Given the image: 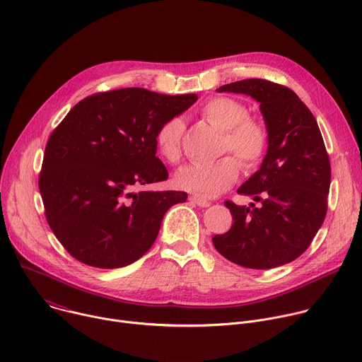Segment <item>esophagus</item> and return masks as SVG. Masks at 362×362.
Instances as JSON below:
<instances>
[{
  "mask_svg": "<svg viewBox=\"0 0 362 362\" xmlns=\"http://www.w3.org/2000/svg\"><path fill=\"white\" fill-rule=\"evenodd\" d=\"M190 200H192L194 204L200 206V208H208V206H211V204H212V203H211V200H206V199L199 197V196H192V197H190Z\"/></svg>",
  "mask_w": 362,
  "mask_h": 362,
  "instance_id": "esophagus-1",
  "label": "esophagus"
}]
</instances>
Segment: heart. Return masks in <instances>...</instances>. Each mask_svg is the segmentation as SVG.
<instances>
[{
    "instance_id": "obj_1",
    "label": "heart",
    "mask_w": 362,
    "mask_h": 362,
    "mask_svg": "<svg viewBox=\"0 0 362 362\" xmlns=\"http://www.w3.org/2000/svg\"><path fill=\"white\" fill-rule=\"evenodd\" d=\"M242 101L230 97H214L200 107V116L222 130L221 154L233 153L246 170L255 169L268 148V132L264 123L247 116ZM185 123L180 117L166 120L156 133V148L160 156L175 165L182 158ZM239 162L225 156L211 165H190L176 175V185L199 197H216L238 179Z\"/></svg>"
}]
</instances>
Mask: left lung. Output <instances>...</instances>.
Returning <instances> with one entry per match:
<instances>
[{
	"label": "left lung",
	"instance_id": "left-lung-1",
	"mask_svg": "<svg viewBox=\"0 0 362 362\" xmlns=\"http://www.w3.org/2000/svg\"><path fill=\"white\" fill-rule=\"evenodd\" d=\"M216 91L246 94L259 103L268 150L259 170L238 189L259 204L226 200L233 223L212 242L243 268L282 267L308 249L327 215L331 165L322 134L314 115L285 86L247 78Z\"/></svg>",
	"mask_w": 362,
	"mask_h": 362
}]
</instances>
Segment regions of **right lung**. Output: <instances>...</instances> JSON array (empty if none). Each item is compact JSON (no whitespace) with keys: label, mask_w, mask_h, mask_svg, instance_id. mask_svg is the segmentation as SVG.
I'll return each mask as SVG.
<instances>
[{"label":"right lung","mask_w":362,"mask_h":362,"mask_svg":"<svg viewBox=\"0 0 362 362\" xmlns=\"http://www.w3.org/2000/svg\"><path fill=\"white\" fill-rule=\"evenodd\" d=\"M196 100L140 87L97 93L51 133L40 193L51 230L77 261L105 269L136 262L156 240L165 214L186 202V192L132 189L169 177L154 139Z\"/></svg>","instance_id":"add662e5"}]
</instances>
